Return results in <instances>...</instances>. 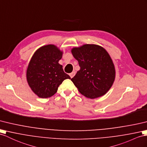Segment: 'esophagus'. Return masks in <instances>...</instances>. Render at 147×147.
I'll return each mask as SVG.
<instances>
[{"label": "esophagus", "instance_id": "34e87169", "mask_svg": "<svg viewBox=\"0 0 147 147\" xmlns=\"http://www.w3.org/2000/svg\"><path fill=\"white\" fill-rule=\"evenodd\" d=\"M76 71H72V72H71V74H70V78H73L74 76H75V75H76Z\"/></svg>", "mask_w": 147, "mask_h": 147}]
</instances>
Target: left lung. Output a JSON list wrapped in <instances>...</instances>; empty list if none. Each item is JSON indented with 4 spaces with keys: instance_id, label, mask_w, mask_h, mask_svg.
<instances>
[{
    "instance_id": "obj_1",
    "label": "left lung",
    "mask_w": 147,
    "mask_h": 147,
    "mask_svg": "<svg viewBox=\"0 0 147 147\" xmlns=\"http://www.w3.org/2000/svg\"><path fill=\"white\" fill-rule=\"evenodd\" d=\"M80 67L71 80L82 95L91 99L104 95L112 87L115 69L106 50L95 44H85L71 49Z\"/></svg>"
}]
</instances>
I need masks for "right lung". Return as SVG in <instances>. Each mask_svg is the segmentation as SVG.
I'll use <instances>...</instances> for the list:
<instances>
[{"instance_id": "obj_1", "label": "right lung", "mask_w": 147, "mask_h": 147, "mask_svg": "<svg viewBox=\"0 0 147 147\" xmlns=\"http://www.w3.org/2000/svg\"><path fill=\"white\" fill-rule=\"evenodd\" d=\"M63 52L54 45H47L37 50L27 69V80L29 87L40 98L54 95L62 82L70 77L63 71L59 63Z\"/></svg>"}]
</instances>
